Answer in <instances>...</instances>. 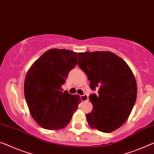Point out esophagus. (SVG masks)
Returning a JSON list of instances; mask_svg holds the SVG:
<instances>
[{"label":"esophagus","instance_id":"obj_1","mask_svg":"<svg viewBox=\"0 0 154 154\" xmlns=\"http://www.w3.org/2000/svg\"><path fill=\"white\" fill-rule=\"evenodd\" d=\"M80 98H81V100L82 102H85L88 100V96L87 95V94H84V95H82L80 96Z\"/></svg>","mask_w":154,"mask_h":154}]
</instances>
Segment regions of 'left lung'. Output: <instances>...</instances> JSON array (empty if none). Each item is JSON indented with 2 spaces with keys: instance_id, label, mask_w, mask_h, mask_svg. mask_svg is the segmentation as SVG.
<instances>
[{
  "instance_id": "8db88e82",
  "label": "left lung",
  "mask_w": 154,
  "mask_h": 154,
  "mask_svg": "<svg viewBox=\"0 0 154 154\" xmlns=\"http://www.w3.org/2000/svg\"><path fill=\"white\" fill-rule=\"evenodd\" d=\"M79 67L98 95L89 96L93 105L86 114L88 125L104 133L119 128L129 118L137 96L135 76L126 62L111 51L79 53Z\"/></svg>"
}]
</instances>
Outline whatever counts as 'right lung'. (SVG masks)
I'll return each instance as SVG.
<instances>
[{
  "mask_svg": "<svg viewBox=\"0 0 154 154\" xmlns=\"http://www.w3.org/2000/svg\"><path fill=\"white\" fill-rule=\"evenodd\" d=\"M77 60L76 52L50 49L28 71L24 83L25 100L32 118L42 128H65L81 103L79 95L61 90Z\"/></svg>",
  "mask_w": 154,
  "mask_h": 154,
  "instance_id": "add662e5",
  "label": "right lung"
}]
</instances>
